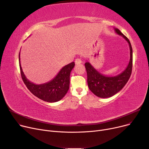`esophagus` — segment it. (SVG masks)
Returning a JSON list of instances; mask_svg holds the SVG:
<instances>
[{
    "mask_svg": "<svg viewBox=\"0 0 149 149\" xmlns=\"http://www.w3.org/2000/svg\"><path fill=\"white\" fill-rule=\"evenodd\" d=\"M75 63L76 65H79V64L81 63L82 61H81V59H80V58H77V59H75Z\"/></svg>",
    "mask_w": 149,
    "mask_h": 149,
    "instance_id": "1",
    "label": "esophagus"
}]
</instances>
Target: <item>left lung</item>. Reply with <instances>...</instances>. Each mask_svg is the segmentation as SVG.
Instances as JSON below:
<instances>
[{
	"instance_id": "8db88e82",
	"label": "left lung",
	"mask_w": 149,
	"mask_h": 149,
	"mask_svg": "<svg viewBox=\"0 0 149 149\" xmlns=\"http://www.w3.org/2000/svg\"><path fill=\"white\" fill-rule=\"evenodd\" d=\"M115 33L121 36L129 43L130 48V61L124 71L118 75L110 77L99 72L89 62L85 63V68L88 75V84L91 91L100 98H109L120 92L127 82L132 74V48L129 39L117 28H114Z\"/></svg>"
}]
</instances>
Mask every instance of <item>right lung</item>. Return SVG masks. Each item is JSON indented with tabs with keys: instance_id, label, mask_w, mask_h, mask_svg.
Listing matches in <instances>:
<instances>
[{
	"instance_id": "right-lung-1",
	"label": "right lung",
	"mask_w": 149,
	"mask_h": 149,
	"mask_svg": "<svg viewBox=\"0 0 149 149\" xmlns=\"http://www.w3.org/2000/svg\"><path fill=\"white\" fill-rule=\"evenodd\" d=\"M19 57L22 79L33 95L49 103L57 102L65 97L69 88L70 74L75 66L74 62L63 67L57 75L49 82L36 84L28 80L23 72L20 61V52Z\"/></svg>"
}]
</instances>
